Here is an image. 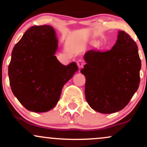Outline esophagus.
<instances>
[{
	"label": "esophagus",
	"mask_w": 147,
	"mask_h": 147,
	"mask_svg": "<svg viewBox=\"0 0 147 147\" xmlns=\"http://www.w3.org/2000/svg\"><path fill=\"white\" fill-rule=\"evenodd\" d=\"M77 66L79 67V68H82L84 65V61L82 59H79L77 62Z\"/></svg>",
	"instance_id": "34e87169"
}]
</instances>
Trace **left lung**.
<instances>
[{
    "label": "left lung",
    "instance_id": "obj_1",
    "mask_svg": "<svg viewBox=\"0 0 147 147\" xmlns=\"http://www.w3.org/2000/svg\"><path fill=\"white\" fill-rule=\"evenodd\" d=\"M86 64L81 72L85 76L88 104L101 113L122 110L139 87L141 60L138 45L124 31L106 52L90 50L84 55Z\"/></svg>",
    "mask_w": 147,
    "mask_h": 147
}]
</instances>
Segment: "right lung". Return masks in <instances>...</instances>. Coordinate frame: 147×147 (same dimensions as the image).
Instances as JSON below:
<instances>
[{
  "label": "right lung",
  "mask_w": 147,
  "mask_h": 147,
  "mask_svg": "<svg viewBox=\"0 0 147 147\" xmlns=\"http://www.w3.org/2000/svg\"><path fill=\"white\" fill-rule=\"evenodd\" d=\"M58 40L50 25L29 28L11 52L8 75L11 91L28 111L43 113L59 102L64 84L78 67L75 62L64 65L55 54Z\"/></svg>",
  "instance_id": "1"
}]
</instances>
